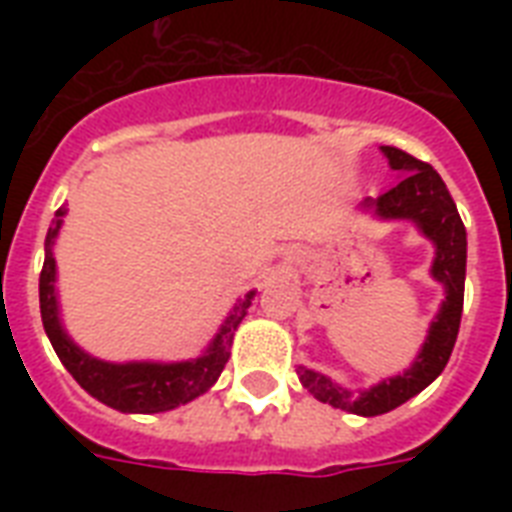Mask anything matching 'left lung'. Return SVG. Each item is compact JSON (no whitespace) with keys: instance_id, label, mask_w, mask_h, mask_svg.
Masks as SVG:
<instances>
[{"instance_id":"left-lung-1","label":"left lung","mask_w":512,"mask_h":512,"mask_svg":"<svg viewBox=\"0 0 512 512\" xmlns=\"http://www.w3.org/2000/svg\"><path fill=\"white\" fill-rule=\"evenodd\" d=\"M382 154L388 156V164L401 175V180L388 193H382L380 199H366L361 207L372 209L382 220H412L436 244V260L430 273L433 279L444 284L446 300L441 303L436 321L430 324L428 340L422 345L420 356L414 358V364L404 374L377 382L374 388L358 390L356 396L324 374L297 366V377L313 398L335 409L361 414V417H374V414L396 409L428 388L430 382L444 372L454 342H457V332H460L462 300H465L468 236H465V225L460 220L457 204L446 191L444 180L428 162L414 159L401 148L382 146Z\"/></svg>"}]
</instances>
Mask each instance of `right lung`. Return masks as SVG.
I'll use <instances>...</instances> for the list:
<instances>
[{"label":"right lung","mask_w":512,"mask_h":512,"mask_svg":"<svg viewBox=\"0 0 512 512\" xmlns=\"http://www.w3.org/2000/svg\"><path fill=\"white\" fill-rule=\"evenodd\" d=\"M66 215V204L52 217L50 231L44 239V265L39 276V308H42L44 332L58 353L71 377L82 385L92 398H98L111 409L135 414L170 412L175 406L188 404L201 393H207L217 382L225 361L231 356L233 332L247 316V308L255 300V292L236 300L231 316L209 342V348L199 358L177 361V364H156V361H130V364H111L84 353L60 324L58 297H55V257L52 244L58 239L60 225Z\"/></svg>","instance_id":"right-lung-1"}]
</instances>
